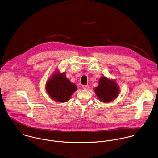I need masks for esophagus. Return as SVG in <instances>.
Here are the masks:
<instances>
[{
	"label": "esophagus",
	"instance_id": "34e87169",
	"mask_svg": "<svg viewBox=\"0 0 158 158\" xmlns=\"http://www.w3.org/2000/svg\"><path fill=\"white\" fill-rule=\"evenodd\" d=\"M82 89L84 90H87L89 89V86L88 85H82Z\"/></svg>",
	"mask_w": 158,
	"mask_h": 158
}]
</instances>
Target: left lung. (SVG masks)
<instances>
[{
  "instance_id": "1",
  "label": "left lung",
  "mask_w": 158,
  "mask_h": 158,
  "mask_svg": "<svg viewBox=\"0 0 158 158\" xmlns=\"http://www.w3.org/2000/svg\"><path fill=\"white\" fill-rule=\"evenodd\" d=\"M94 91L98 99L103 102L113 101L120 92L119 87L115 81L104 76L100 78L98 86L95 87Z\"/></svg>"
}]
</instances>
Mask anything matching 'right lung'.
<instances>
[{
  "instance_id": "add662e5",
  "label": "right lung",
  "mask_w": 158,
  "mask_h": 158,
  "mask_svg": "<svg viewBox=\"0 0 158 158\" xmlns=\"http://www.w3.org/2000/svg\"><path fill=\"white\" fill-rule=\"evenodd\" d=\"M46 90L54 100L64 102L70 99L77 87L66 77L65 73L56 72L46 82Z\"/></svg>"
}]
</instances>
